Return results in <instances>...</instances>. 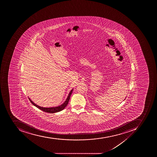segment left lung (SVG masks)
<instances>
[{"mask_svg":"<svg viewBox=\"0 0 157 157\" xmlns=\"http://www.w3.org/2000/svg\"><path fill=\"white\" fill-rule=\"evenodd\" d=\"M125 99H126V98H125ZM125 99H124V100H125Z\"/></svg>","mask_w":157,"mask_h":157,"instance_id":"8db88e82","label":"left lung"}]
</instances>
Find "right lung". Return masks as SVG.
I'll list each match as a JSON object with an SVG mask.
<instances>
[{
	"instance_id": "right-lung-1",
	"label": "right lung",
	"mask_w": 157,
	"mask_h": 157,
	"mask_svg": "<svg viewBox=\"0 0 157 157\" xmlns=\"http://www.w3.org/2000/svg\"><path fill=\"white\" fill-rule=\"evenodd\" d=\"M74 89H72L71 90L69 93L68 94V97H67V99H66L65 101L63 102V104H61V105L59 106H54V107H51V108H44L42 106H39V105H37L36 104H35L33 101H31V99H30L29 97V100L30 102L34 106H36V108H38L40 109L43 110L46 113H57V112H59V111H62L65 108L66 106H67V104H68L71 95L72 94V92Z\"/></svg>"
}]
</instances>
